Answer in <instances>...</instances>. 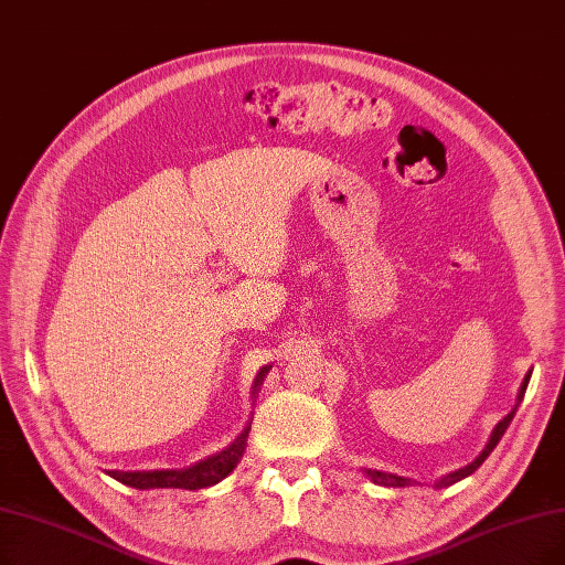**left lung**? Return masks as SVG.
<instances>
[{"label":"left lung","mask_w":565,"mask_h":565,"mask_svg":"<svg viewBox=\"0 0 565 565\" xmlns=\"http://www.w3.org/2000/svg\"><path fill=\"white\" fill-rule=\"evenodd\" d=\"M529 379H531V372L524 376V381H522V385H520V392H518V402H514V406H512V411L505 415L503 420H499V425L492 429V436H489V440H487V446L482 448V452L469 463V466H463V469H457V471H452V473H448V476H444L440 480H436L434 482V487L436 489H444V487H450V484H455V482H459V480H463V478H469L473 471H478V466L492 455V450L497 448V444L501 440V436L505 434V429H508V425L512 423V418H514V413H518V406L522 404V399H524V392H526V385H529ZM362 473L370 478L374 484H381V487H411V484H418V480H413V478H404V476H397V473H387V471H376V469H362Z\"/></svg>","instance_id":"8db88e82"}]
</instances>
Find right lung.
<instances>
[{"instance_id":"obj_1","label":"right lung","mask_w":565,"mask_h":565,"mask_svg":"<svg viewBox=\"0 0 565 565\" xmlns=\"http://www.w3.org/2000/svg\"><path fill=\"white\" fill-rule=\"evenodd\" d=\"M273 366H260V372L254 379L252 385V399L258 397V390L267 376V372ZM249 429H252V418L247 423V427L242 429V434L233 440L228 448H224L222 452H216L207 459L195 461L189 469H161V471H108L110 478H115L117 482L127 484V487H136V489H203V487H212L216 482H222L235 466L239 463L244 450H247V438H249Z\"/></svg>"}]
</instances>
